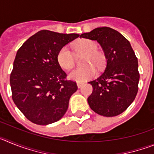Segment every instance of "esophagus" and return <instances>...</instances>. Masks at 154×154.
<instances>
[{
  "instance_id": "1",
  "label": "esophagus",
  "mask_w": 154,
  "mask_h": 154,
  "mask_svg": "<svg viewBox=\"0 0 154 154\" xmlns=\"http://www.w3.org/2000/svg\"><path fill=\"white\" fill-rule=\"evenodd\" d=\"M84 84V82H77V85H78V88H80V87L82 86V85Z\"/></svg>"
}]
</instances>
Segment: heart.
Instances as JSON below:
<instances>
[{"mask_svg":"<svg viewBox=\"0 0 154 154\" xmlns=\"http://www.w3.org/2000/svg\"><path fill=\"white\" fill-rule=\"evenodd\" d=\"M73 49L77 54L86 55L85 65H92L99 69L104 65L105 57L103 53L97 50L98 46L96 42L90 39H82L73 45ZM57 60L61 67L65 70L72 69L75 64L74 54L67 46H64L58 51ZM92 65L74 69L69 73V79L78 82H82L93 78L96 75V70Z\"/></svg>","mask_w":154,"mask_h":154,"instance_id":"1","label":"heart"}]
</instances>
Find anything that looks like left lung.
<instances>
[{"label":"left lung","mask_w":154,"mask_h":154,"mask_svg":"<svg viewBox=\"0 0 154 154\" xmlns=\"http://www.w3.org/2000/svg\"><path fill=\"white\" fill-rule=\"evenodd\" d=\"M80 38L97 41L107 63L105 72L89 83L92 92L88 98L90 108L103 116H116L133 102L138 92V61L130 42L117 31L97 28Z\"/></svg>","instance_id":"1"}]
</instances>
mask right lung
I'll return each mask as SVG.
<instances>
[{"mask_svg":"<svg viewBox=\"0 0 154 154\" xmlns=\"http://www.w3.org/2000/svg\"><path fill=\"white\" fill-rule=\"evenodd\" d=\"M79 36L42 30L17 50L10 76L12 99L32 123L51 124L67 111L69 99L78 86L75 82L66 79L57 55Z\"/></svg>","mask_w":154,"mask_h":154,"instance_id":"1","label":"right lung"}]
</instances>
